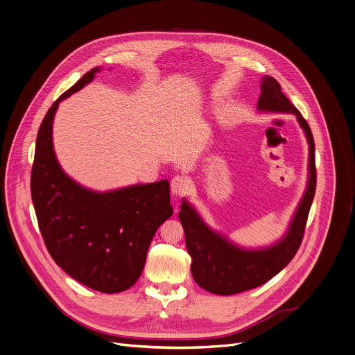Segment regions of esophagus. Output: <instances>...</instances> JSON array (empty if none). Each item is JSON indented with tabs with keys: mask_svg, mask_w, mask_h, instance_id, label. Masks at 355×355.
<instances>
[{
	"mask_svg": "<svg viewBox=\"0 0 355 355\" xmlns=\"http://www.w3.org/2000/svg\"><path fill=\"white\" fill-rule=\"evenodd\" d=\"M189 189V181L184 175H175L171 180V192L174 195H185Z\"/></svg>",
	"mask_w": 355,
	"mask_h": 355,
	"instance_id": "obj_1",
	"label": "esophagus"
}]
</instances>
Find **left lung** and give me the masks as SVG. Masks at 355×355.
I'll return each mask as SVG.
<instances>
[{
	"instance_id": "obj_1",
	"label": "left lung",
	"mask_w": 355,
	"mask_h": 355,
	"mask_svg": "<svg viewBox=\"0 0 355 355\" xmlns=\"http://www.w3.org/2000/svg\"><path fill=\"white\" fill-rule=\"evenodd\" d=\"M261 87L259 110L295 114L300 125L305 131L309 144V181L284 239L276 245L259 251H247L232 245L221 235L211 231L189 203L182 202L178 217L185 231L187 251L192 259L191 273L198 286L218 295H232L259 287L291 262L302 243L309 209L315 196L316 166L311 128L297 107L282 92L275 78L265 76Z\"/></svg>"
}]
</instances>
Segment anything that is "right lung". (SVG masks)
<instances>
[{
  "label": "right lung",
  "mask_w": 355,
  "mask_h": 355,
  "mask_svg": "<svg viewBox=\"0 0 355 355\" xmlns=\"http://www.w3.org/2000/svg\"><path fill=\"white\" fill-rule=\"evenodd\" d=\"M97 71L86 72L43 118L31 191L42 237L54 262L86 287L112 294L137 283L153 235L173 207L167 180L100 193L80 187L60 167L51 137L55 110Z\"/></svg>",
  "instance_id": "obj_1"
}]
</instances>
